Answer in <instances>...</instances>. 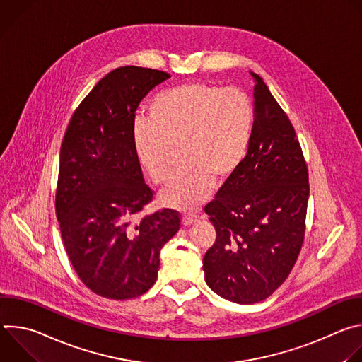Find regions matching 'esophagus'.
I'll list each match as a JSON object with an SVG mask.
<instances>
[{
	"label": "esophagus",
	"mask_w": 362,
	"mask_h": 362,
	"mask_svg": "<svg viewBox=\"0 0 362 362\" xmlns=\"http://www.w3.org/2000/svg\"><path fill=\"white\" fill-rule=\"evenodd\" d=\"M197 219H199V216H197V215L187 214V215H185V216L182 218V223H183L185 226H189V225H192L193 222H196Z\"/></svg>",
	"instance_id": "1"
}]
</instances>
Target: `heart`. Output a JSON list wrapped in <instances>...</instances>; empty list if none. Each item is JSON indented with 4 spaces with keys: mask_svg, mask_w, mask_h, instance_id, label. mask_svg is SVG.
I'll use <instances>...</instances> for the list:
<instances>
[{
    "mask_svg": "<svg viewBox=\"0 0 362 362\" xmlns=\"http://www.w3.org/2000/svg\"><path fill=\"white\" fill-rule=\"evenodd\" d=\"M148 120L133 129V144L148 177L165 183L160 200L180 211H194L208 200L214 185L230 180L249 151L255 107L238 87L194 81L165 90L148 105Z\"/></svg>",
    "mask_w": 362,
    "mask_h": 362,
    "instance_id": "1",
    "label": "heart"
}]
</instances>
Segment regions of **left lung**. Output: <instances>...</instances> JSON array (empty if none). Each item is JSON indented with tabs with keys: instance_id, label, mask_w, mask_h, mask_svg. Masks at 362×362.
Listing matches in <instances>:
<instances>
[{
	"instance_id": "obj_1",
	"label": "left lung",
	"mask_w": 362,
	"mask_h": 362,
	"mask_svg": "<svg viewBox=\"0 0 362 362\" xmlns=\"http://www.w3.org/2000/svg\"><path fill=\"white\" fill-rule=\"evenodd\" d=\"M255 126L246 158L204 212L216 240L203 257L219 296L256 303L289 276L305 236L308 168L295 129L264 80L253 74Z\"/></svg>"
}]
</instances>
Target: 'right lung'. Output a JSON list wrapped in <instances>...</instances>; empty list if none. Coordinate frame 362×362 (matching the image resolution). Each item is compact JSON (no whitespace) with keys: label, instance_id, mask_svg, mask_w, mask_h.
I'll list each match as a JSON object with an SVG mask.
<instances>
[{"label":"right lung","instance_id":"1","mask_svg":"<svg viewBox=\"0 0 362 362\" xmlns=\"http://www.w3.org/2000/svg\"><path fill=\"white\" fill-rule=\"evenodd\" d=\"M170 74L124 66L103 77L76 109L60 150L56 215L69 259L94 293L124 300L158 279L160 249L180 228L162 209L134 222L154 192L133 144L141 98Z\"/></svg>","mask_w":362,"mask_h":362}]
</instances>
